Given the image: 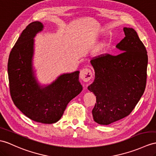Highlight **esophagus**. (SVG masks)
I'll return each instance as SVG.
<instances>
[{
	"label": "esophagus",
	"mask_w": 156,
	"mask_h": 156,
	"mask_svg": "<svg viewBox=\"0 0 156 156\" xmlns=\"http://www.w3.org/2000/svg\"><path fill=\"white\" fill-rule=\"evenodd\" d=\"M80 78L81 80L85 82H88L90 80V79L93 77L92 72L89 69H87V68H84L80 72Z\"/></svg>",
	"instance_id": "obj_1"
}]
</instances>
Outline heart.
<instances>
[{
  "mask_svg": "<svg viewBox=\"0 0 156 156\" xmlns=\"http://www.w3.org/2000/svg\"><path fill=\"white\" fill-rule=\"evenodd\" d=\"M107 47H108V43L107 41H102V42L99 44V45H98V47L97 48V51L98 53L103 52L105 49L107 48Z\"/></svg>",
  "mask_w": 156,
  "mask_h": 156,
  "instance_id": "obj_1",
  "label": "heart"
}]
</instances>
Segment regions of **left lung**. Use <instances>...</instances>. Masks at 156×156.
I'll return each instance as SVG.
<instances>
[{"instance_id":"8db88e82","label":"left lung","mask_w":156,"mask_h":156,"mask_svg":"<svg viewBox=\"0 0 156 156\" xmlns=\"http://www.w3.org/2000/svg\"><path fill=\"white\" fill-rule=\"evenodd\" d=\"M123 30L124 38L116 46L122 53L102 55L90 61L95 76L88 89L97 98L92 114L94 122L101 125L130 115L146 88V49L134 29Z\"/></svg>"}]
</instances>
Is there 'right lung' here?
I'll use <instances>...</instances> for the list:
<instances>
[{"mask_svg": "<svg viewBox=\"0 0 156 156\" xmlns=\"http://www.w3.org/2000/svg\"><path fill=\"white\" fill-rule=\"evenodd\" d=\"M43 29V24L35 21L22 31L10 51L8 75L15 106L34 121L53 124L62 118L67 104L81 92L83 87L79 71L60 75L46 85L37 81L33 67L34 38Z\"/></svg>", "mask_w": 156, "mask_h": 156, "instance_id": "add662e5", "label": "right lung"}]
</instances>
